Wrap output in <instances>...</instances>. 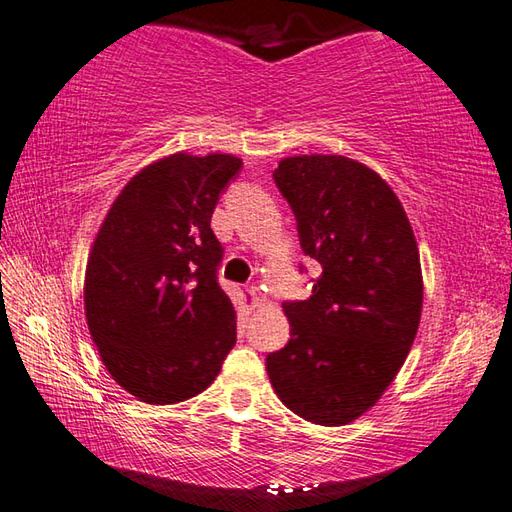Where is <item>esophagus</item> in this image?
I'll return each instance as SVG.
<instances>
[{
	"mask_svg": "<svg viewBox=\"0 0 512 512\" xmlns=\"http://www.w3.org/2000/svg\"><path fill=\"white\" fill-rule=\"evenodd\" d=\"M250 297H253V308H264L266 306V297L262 295V288H259V286H250Z\"/></svg>",
	"mask_w": 512,
	"mask_h": 512,
	"instance_id": "34e87169",
	"label": "esophagus"
}]
</instances>
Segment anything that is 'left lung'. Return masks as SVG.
<instances>
[{"mask_svg":"<svg viewBox=\"0 0 512 512\" xmlns=\"http://www.w3.org/2000/svg\"><path fill=\"white\" fill-rule=\"evenodd\" d=\"M273 178L323 270L306 301L284 303L292 339L268 354L266 372L290 411L341 427L376 405L416 339L418 244L396 193L363 162L292 156Z\"/></svg>","mask_w":512,"mask_h":512,"instance_id":"1","label":"left lung"}]
</instances>
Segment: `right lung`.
I'll return each mask as SVG.
<instances>
[{
	"mask_svg": "<svg viewBox=\"0 0 512 512\" xmlns=\"http://www.w3.org/2000/svg\"><path fill=\"white\" fill-rule=\"evenodd\" d=\"M242 160L171 154L140 169L107 211L85 268V319L107 372L149 405L198 396L237 339L211 231Z\"/></svg>",
	"mask_w": 512,
	"mask_h": 512,
	"instance_id": "add662e5",
	"label": "right lung"
}]
</instances>
